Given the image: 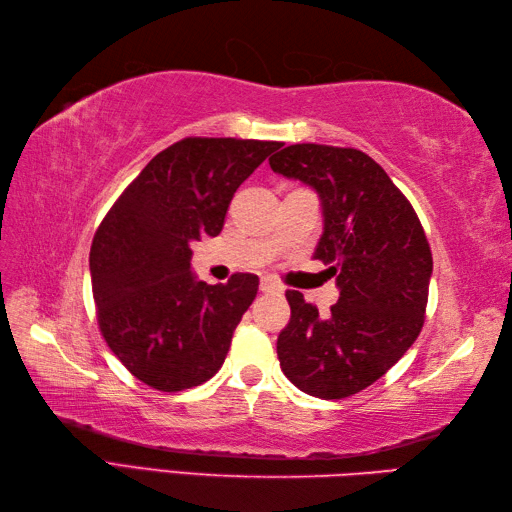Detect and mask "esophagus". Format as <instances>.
<instances>
[{
	"label": "esophagus",
	"instance_id": "1",
	"mask_svg": "<svg viewBox=\"0 0 512 512\" xmlns=\"http://www.w3.org/2000/svg\"><path fill=\"white\" fill-rule=\"evenodd\" d=\"M259 288H262L264 292H279L281 290V286L273 277H262V281H259Z\"/></svg>",
	"mask_w": 512,
	"mask_h": 512
}]
</instances>
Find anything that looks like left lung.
I'll use <instances>...</instances> for the list:
<instances>
[{
    "label": "left lung",
    "mask_w": 512,
    "mask_h": 512,
    "mask_svg": "<svg viewBox=\"0 0 512 512\" xmlns=\"http://www.w3.org/2000/svg\"><path fill=\"white\" fill-rule=\"evenodd\" d=\"M268 162L317 189L325 231L314 257L341 288L325 319L299 290L286 292L290 321L277 339L279 365L306 394L341 400L376 383L418 339L431 248L405 193L363 151L301 143Z\"/></svg>",
    "instance_id": "8db88e82"
}]
</instances>
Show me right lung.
<instances>
[{
	"mask_svg": "<svg viewBox=\"0 0 512 512\" xmlns=\"http://www.w3.org/2000/svg\"><path fill=\"white\" fill-rule=\"evenodd\" d=\"M279 147L277 140L182 138L149 160L96 228V321L118 361L147 387L191 389L222 367L259 277L195 281L189 244L220 235L239 184Z\"/></svg>",
	"mask_w": 512,
	"mask_h": 512,
	"instance_id": "add662e5",
	"label": "right lung"
}]
</instances>
